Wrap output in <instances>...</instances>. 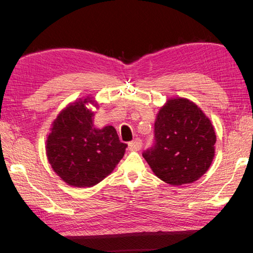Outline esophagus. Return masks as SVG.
<instances>
[{
	"instance_id": "34e87169",
	"label": "esophagus",
	"mask_w": 253,
	"mask_h": 253,
	"mask_svg": "<svg viewBox=\"0 0 253 253\" xmlns=\"http://www.w3.org/2000/svg\"><path fill=\"white\" fill-rule=\"evenodd\" d=\"M142 140L139 138H136L135 140H132V142L128 144V149H129L130 152H137L142 148Z\"/></svg>"
}]
</instances>
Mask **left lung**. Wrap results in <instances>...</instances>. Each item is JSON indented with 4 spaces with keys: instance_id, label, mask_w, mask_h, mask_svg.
I'll return each mask as SVG.
<instances>
[{
    "instance_id": "8db88e82",
    "label": "left lung",
    "mask_w": 253,
    "mask_h": 253,
    "mask_svg": "<svg viewBox=\"0 0 253 253\" xmlns=\"http://www.w3.org/2000/svg\"><path fill=\"white\" fill-rule=\"evenodd\" d=\"M155 144L143 157L158 178L170 185L193 183L214 158L215 130L198 105L170 98L157 113Z\"/></svg>"
}]
</instances>
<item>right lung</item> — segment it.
<instances>
[{
    "mask_svg": "<svg viewBox=\"0 0 253 253\" xmlns=\"http://www.w3.org/2000/svg\"><path fill=\"white\" fill-rule=\"evenodd\" d=\"M98 104L91 97L68 105L52 123L45 151L51 168L68 185L90 187L113 172L127 145L119 140L113 126H93Z\"/></svg>",
    "mask_w": 253,
    "mask_h": 253,
    "instance_id": "add662e5",
    "label": "right lung"
}]
</instances>
